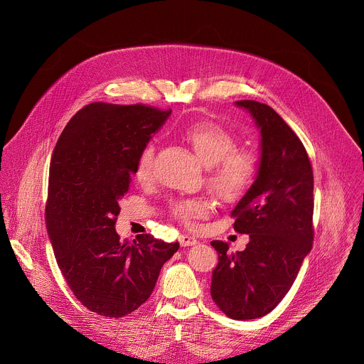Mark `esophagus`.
<instances>
[{
	"mask_svg": "<svg viewBox=\"0 0 364 364\" xmlns=\"http://www.w3.org/2000/svg\"><path fill=\"white\" fill-rule=\"evenodd\" d=\"M179 242H181V245H183V247H189V245L198 244V240H196L195 237H192V235L182 234V235H179Z\"/></svg>",
	"mask_w": 364,
	"mask_h": 364,
	"instance_id": "esophagus-1",
	"label": "esophagus"
}]
</instances>
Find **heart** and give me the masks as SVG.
I'll list each match as a JSON object with an SVG mask.
<instances>
[{
    "label": "heart",
    "mask_w": 364,
    "mask_h": 364,
    "mask_svg": "<svg viewBox=\"0 0 364 364\" xmlns=\"http://www.w3.org/2000/svg\"><path fill=\"white\" fill-rule=\"evenodd\" d=\"M182 139L198 158L208 165L206 183L223 202L242 198L258 173V156L252 149L237 147L238 137L214 120H198L182 132ZM156 146L146 143L137 153L133 175L137 182L149 183L154 178ZM211 208L206 198H183L171 203V214L182 224L192 227Z\"/></svg>",
    "instance_id": "1"
}]
</instances>
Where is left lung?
Listing matches in <instances>:
<instances>
[{"mask_svg": "<svg viewBox=\"0 0 364 364\" xmlns=\"http://www.w3.org/2000/svg\"><path fill=\"white\" fill-rule=\"evenodd\" d=\"M262 136L259 173L231 211L234 230L250 234L242 252L213 241L218 263L211 299L232 319H254L274 310L293 286L314 241V175L309 154L291 127L267 105L238 101Z\"/></svg>", "mask_w": 364, "mask_h": 364, "instance_id": "left-lung-1", "label": "left lung"}]
</instances>
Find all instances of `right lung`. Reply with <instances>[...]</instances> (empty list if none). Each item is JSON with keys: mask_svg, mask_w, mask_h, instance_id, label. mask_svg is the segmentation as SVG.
Masks as SVG:
<instances>
[{"mask_svg": "<svg viewBox=\"0 0 364 364\" xmlns=\"http://www.w3.org/2000/svg\"><path fill=\"white\" fill-rule=\"evenodd\" d=\"M171 109L94 102L78 110L53 151L46 228L57 264L75 299L106 318L136 311L179 242L151 234L120 241L114 224L139 150Z\"/></svg>", "mask_w": 364, "mask_h": 364, "instance_id": "1", "label": "right lung"}]
</instances>
